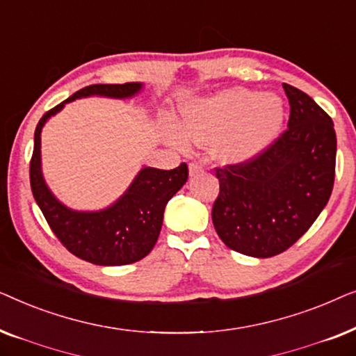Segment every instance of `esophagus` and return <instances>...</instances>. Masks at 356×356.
Returning a JSON list of instances; mask_svg holds the SVG:
<instances>
[{"instance_id": "obj_1", "label": "esophagus", "mask_w": 356, "mask_h": 356, "mask_svg": "<svg viewBox=\"0 0 356 356\" xmlns=\"http://www.w3.org/2000/svg\"><path fill=\"white\" fill-rule=\"evenodd\" d=\"M201 172H202L201 163H197V162L189 163V175H191V177H196V175H199Z\"/></svg>"}]
</instances>
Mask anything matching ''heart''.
Listing matches in <instances>:
<instances>
[{
    "label": "heart",
    "instance_id": "obj_1",
    "mask_svg": "<svg viewBox=\"0 0 356 356\" xmlns=\"http://www.w3.org/2000/svg\"><path fill=\"white\" fill-rule=\"evenodd\" d=\"M282 121L284 104L279 97L238 87L184 105V131L170 126L168 140L178 149H186L188 139L212 144L218 162L245 163L274 143Z\"/></svg>",
    "mask_w": 356,
    "mask_h": 356
}]
</instances>
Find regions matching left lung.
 I'll return each instance as SVG.
<instances>
[{
  "instance_id": "1",
  "label": "left lung",
  "mask_w": 356,
  "mask_h": 356,
  "mask_svg": "<svg viewBox=\"0 0 356 356\" xmlns=\"http://www.w3.org/2000/svg\"><path fill=\"white\" fill-rule=\"evenodd\" d=\"M289 128L250 162L216 168L217 235L251 257L280 254L308 232L334 186L337 138L330 116L305 92L284 84Z\"/></svg>"
}]
</instances>
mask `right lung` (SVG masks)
Masks as SVG:
<instances>
[{
	"mask_svg": "<svg viewBox=\"0 0 356 356\" xmlns=\"http://www.w3.org/2000/svg\"><path fill=\"white\" fill-rule=\"evenodd\" d=\"M143 82L94 84L77 90L70 99L47 111L33 136L31 160L32 194L58 240L72 254L97 266H124L140 261L152 251L162 230L167 202L188 181V167L173 170L143 167L128 189L100 211H74L58 199L42 173V129L66 104L86 97L131 99L143 90Z\"/></svg>",
	"mask_w": 356,
	"mask_h": 356,
	"instance_id": "1",
	"label": "right lung"
}]
</instances>
